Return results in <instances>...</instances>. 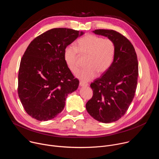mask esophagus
Returning <instances> with one entry per match:
<instances>
[{
    "mask_svg": "<svg viewBox=\"0 0 159 159\" xmlns=\"http://www.w3.org/2000/svg\"><path fill=\"white\" fill-rule=\"evenodd\" d=\"M80 85L81 87H86V86L88 85V84L81 81V82H80Z\"/></svg>",
    "mask_w": 159,
    "mask_h": 159,
    "instance_id": "esophagus-1",
    "label": "esophagus"
}]
</instances>
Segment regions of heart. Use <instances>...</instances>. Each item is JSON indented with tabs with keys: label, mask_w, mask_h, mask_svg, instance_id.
<instances>
[{
	"label": "heart",
	"mask_w": 159,
	"mask_h": 159,
	"mask_svg": "<svg viewBox=\"0 0 159 159\" xmlns=\"http://www.w3.org/2000/svg\"><path fill=\"white\" fill-rule=\"evenodd\" d=\"M116 53L115 42L109 38H102L95 34H88L80 38L76 47H67L64 52V59L70 70L75 74L79 69V55L86 57L84 69L77 76L87 82L96 77L97 74H102L111 66Z\"/></svg>",
	"instance_id": "heart-1"
}]
</instances>
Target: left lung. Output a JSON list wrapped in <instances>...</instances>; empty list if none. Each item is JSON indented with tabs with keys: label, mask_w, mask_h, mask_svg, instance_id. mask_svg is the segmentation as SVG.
I'll list each match as a JSON object with an SVG mask.
<instances>
[{
	"label": "left lung",
	"mask_w": 159,
	"mask_h": 159,
	"mask_svg": "<svg viewBox=\"0 0 159 159\" xmlns=\"http://www.w3.org/2000/svg\"><path fill=\"white\" fill-rule=\"evenodd\" d=\"M93 32L114 41L116 53L109 69L90 84L93 96L85 107L97 121L112 123L125 115L134 97L139 76L137 56L131 43L121 33L112 30Z\"/></svg>",
	"instance_id": "left-lung-1"
}]
</instances>
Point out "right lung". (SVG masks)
Here are the masks:
<instances>
[{
	"label": "right lung",
	"mask_w": 159,
	"mask_h": 159,
	"mask_svg": "<svg viewBox=\"0 0 159 159\" xmlns=\"http://www.w3.org/2000/svg\"><path fill=\"white\" fill-rule=\"evenodd\" d=\"M82 31L53 28L35 38L22 56L18 74V96L28 114L48 121L60 113L68 94L79 80L68 67L64 52Z\"/></svg>",
	"instance_id": "add662e5"
}]
</instances>
